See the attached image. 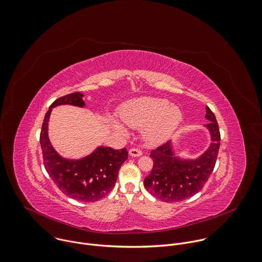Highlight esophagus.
<instances>
[{"instance_id":"1","label":"esophagus","mask_w":262,"mask_h":262,"mask_svg":"<svg viewBox=\"0 0 262 262\" xmlns=\"http://www.w3.org/2000/svg\"><path fill=\"white\" fill-rule=\"evenodd\" d=\"M129 154H130L131 157H140V156L142 155V151H141L140 149H138V148L132 147V148H130V150H129Z\"/></svg>"}]
</instances>
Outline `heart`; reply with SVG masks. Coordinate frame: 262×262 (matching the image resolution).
<instances>
[{"mask_svg": "<svg viewBox=\"0 0 262 262\" xmlns=\"http://www.w3.org/2000/svg\"><path fill=\"white\" fill-rule=\"evenodd\" d=\"M123 122L132 128L145 126L144 135L150 142H161L169 138L182 121L181 111L170 105L169 101L163 98L142 97L129 101L121 111ZM116 128L127 133L126 128L115 123Z\"/></svg>", "mask_w": 262, "mask_h": 262, "instance_id": "obj_1", "label": "heart"}]
</instances>
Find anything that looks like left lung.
<instances>
[{
    "instance_id": "1",
    "label": "left lung",
    "mask_w": 262,
    "mask_h": 262,
    "mask_svg": "<svg viewBox=\"0 0 262 262\" xmlns=\"http://www.w3.org/2000/svg\"><path fill=\"white\" fill-rule=\"evenodd\" d=\"M206 119L210 121L212 142L196 160H180L174 157L171 143L166 142L151 150V172L144 179V187L161 201H183L199 192L208 181L216 164L220 146V132L213 112L206 106Z\"/></svg>"
}]
</instances>
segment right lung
I'll use <instances>...</instances> for the list:
<instances>
[{
	"instance_id": "add662e5",
	"label": "right lung",
	"mask_w": 262,
	"mask_h": 262,
	"mask_svg": "<svg viewBox=\"0 0 262 262\" xmlns=\"http://www.w3.org/2000/svg\"><path fill=\"white\" fill-rule=\"evenodd\" d=\"M61 104L84 106L83 94L71 93L56 99L45 115L40 143L46 171L58 188L79 202H96L105 196L114 187L122 164L128 159L127 149L99 146L94 152L81 160L61 158L48 138V121L53 107Z\"/></svg>"
}]
</instances>
